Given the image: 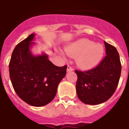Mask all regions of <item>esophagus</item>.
I'll use <instances>...</instances> for the list:
<instances>
[{"label": "esophagus", "mask_w": 129, "mask_h": 129, "mask_svg": "<svg viewBox=\"0 0 129 129\" xmlns=\"http://www.w3.org/2000/svg\"><path fill=\"white\" fill-rule=\"evenodd\" d=\"M73 71V68H72V67L70 66V65H68V68H67V71H68V72H70V71Z\"/></svg>", "instance_id": "34e87169"}]
</instances>
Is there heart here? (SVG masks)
<instances>
[{
  "mask_svg": "<svg viewBox=\"0 0 129 129\" xmlns=\"http://www.w3.org/2000/svg\"><path fill=\"white\" fill-rule=\"evenodd\" d=\"M66 52L72 58L77 57V63L80 67L90 69L96 66L102 59L104 48L100 44L88 39H82L66 49Z\"/></svg>",
  "mask_w": 129,
  "mask_h": 129,
  "instance_id": "obj_1",
  "label": "heart"
}]
</instances>
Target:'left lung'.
Here are the masks:
<instances>
[{"label": "left lung", "instance_id": "8db88e82", "mask_svg": "<svg viewBox=\"0 0 129 129\" xmlns=\"http://www.w3.org/2000/svg\"><path fill=\"white\" fill-rule=\"evenodd\" d=\"M104 44L106 55L96 68L75 71L77 75L78 98L86 104L97 105L106 102L119 84L121 72L119 55L115 46L106 41Z\"/></svg>", "mask_w": 129, "mask_h": 129}]
</instances>
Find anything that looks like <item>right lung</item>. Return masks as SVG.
<instances>
[{"label": "right lung", "instance_id": "obj_1", "mask_svg": "<svg viewBox=\"0 0 129 129\" xmlns=\"http://www.w3.org/2000/svg\"><path fill=\"white\" fill-rule=\"evenodd\" d=\"M35 35L16 45L9 63L10 77L19 98L28 104L40 107L54 98L59 82L66 74L67 66L58 67L43 54L33 56L29 47Z\"/></svg>", "mask_w": 129, "mask_h": 129}]
</instances>
